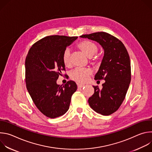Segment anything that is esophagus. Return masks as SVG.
I'll return each instance as SVG.
<instances>
[{
	"mask_svg": "<svg viewBox=\"0 0 152 152\" xmlns=\"http://www.w3.org/2000/svg\"><path fill=\"white\" fill-rule=\"evenodd\" d=\"M84 86H85V85H83V84H77V87H78L79 88H82Z\"/></svg>",
	"mask_w": 152,
	"mask_h": 152,
	"instance_id": "34e87169",
	"label": "esophagus"
}]
</instances>
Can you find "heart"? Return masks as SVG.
<instances>
[{"label": "heart", "instance_id": "1", "mask_svg": "<svg viewBox=\"0 0 152 152\" xmlns=\"http://www.w3.org/2000/svg\"><path fill=\"white\" fill-rule=\"evenodd\" d=\"M77 47L90 58V61L92 64H97L99 62L100 56V55H96L99 49V46L96 43L88 40H83L79 43ZM62 60L65 66L69 67L70 66V50L69 48H67L64 51ZM91 74V70L88 69L76 68L71 73V78L77 82L84 83L87 81Z\"/></svg>", "mask_w": 152, "mask_h": 152}]
</instances>
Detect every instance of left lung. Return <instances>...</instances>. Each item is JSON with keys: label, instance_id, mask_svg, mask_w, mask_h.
I'll return each mask as SVG.
<instances>
[{"label": "left lung", "instance_id": "left-lung-1", "mask_svg": "<svg viewBox=\"0 0 152 152\" xmlns=\"http://www.w3.org/2000/svg\"><path fill=\"white\" fill-rule=\"evenodd\" d=\"M99 42L104 49V56L95 80H104L100 90L93 86L94 94L88 103L96 113L110 115L118 110L126 97L131 80L129 55L123 43L112 35L98 32L80 36Z\"/></svg>", "mask_w": 152, "mask_h": 152}]
</instances>
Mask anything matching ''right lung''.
<instances>
[{
	"instance_id": "1",
	"label": "right lung",
	"mask_w": 152,
	"mask_h": 152,
	"mask_svg": "<svg viewBox=\"0 0 152 152\" xmlns=\"http://www.w3.org/2000/svg\"><path fill=\"white\" fill-rule=\"evenodd\" d=\"M77 37L51 35L35 42L25 60L27 90L37 107L46 117L55 118L69 109L76 83L69 80L63 86L56 83L66 70L62 56L66 48Z\"/></svg>"
}]
</instances>
